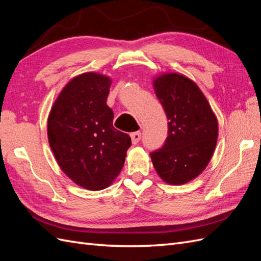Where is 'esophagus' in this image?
Here are the masks:
<instances>
[{
	"mask_svg": "<svg viewBox=\"0 0 261 261\" xmlns=\"http://www.w3.org/2000/svg\"><path fill=\"white\" fill-rule=\"evenodd\" d=\"M130 138H132V143L133 145H137L139 143V140L141 138V133L140 132H134L130 134Z\"/></svg>",
	"mask_w": 261,
	"mask_h": 261,
	"instance_id": "esophagus-1",
	"label": "esophagus"
}]
</instances>
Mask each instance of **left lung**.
<instances>
[{"label":"left lung","instance_id":"8db88e82","mask_svg":"<svg viewBox=\"0 0 261 261\" xmlns=\"http://www.w3.org/2000/svg\"><path fill=\"white\" fill-rule=\"evenodd\" d=\"M152 84L169 130L164 146L150 156L162 180L183 185L207 168L217 145L218 118L199 87L185 75L160 74Z\"/></svg>","mask_w":261,"mask_h":261}]
</instances>
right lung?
<instances>
[{"mask_svg":"<svg viewBox=\"0 0 261 261\" xmlns=\"http://www.w3.org/2000/svg\"><path fill=\"white\" fill-rule=\"evenodd\" d=\"M111 77L96 72L70 80L54 101L48 138L59 167L89 191L109 187L120 174L130 137L113 127L107 106Z\"/></svg>","mask_w":261,"mask_h":261,"instance_id":"1","label":"right lung"}]
</instances>
